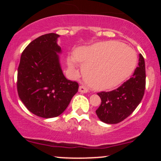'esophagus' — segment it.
I'll use <instances>...</instances> for the list:
<instances>
[{
	"instance_id": "obj_1",
	"label": "esophagus",
	"mask_w": 161,
	"mask_h": 161,
	"mask_svg": "<svg viewBox=\"0 0 161 161\" xmlns=\"http://www.w3.org/2000/svg\"><path fill=\"white\" fill-rule=\"evenodd\" d=\"M79 92L81 93H87L88 92V88L85 86H80L79 88Z\"/></svg>"
}]
</instances>
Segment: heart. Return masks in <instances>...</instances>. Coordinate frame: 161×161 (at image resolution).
<instances>
[{
  "mask_svg": "<svg viewBox=\"0 0 161 161\" xmlns=\"http://www.w3.org/2000/svg\"><path fill=\"white\" fill-rule=\"evenodd\" d=\"M136 54L129 46L115 41L100 42L79 47L67 58L68 66L75 69L76 61L82 64L86 82L96 90L114 88L134 71Z\"/></svg>",
  "mask_w": 161,
  "mask_h": 161,
  "instance_id": "1",
  "label": "heart"
}]
</instances>
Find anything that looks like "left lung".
Returning <instances> with one entry per match:
<instances>
[{
  "label": "left lung",
  "instance_id": "1",
  "mask_svg": "<svg viewBox=\"0 0 161 161\" xmlns=\"http://www.w3.org/2000/svg\"><path fill=\"white\" fill-rule=\"evenodd\" d=\"M145 60L140 53L138 66L129 80L111 92L97 93L101 103L96 114L100 120L108 124H116L132 114L145 94Z\"/></svg>",
  "mask_w": 161,
  "mask_h": 161
}]
</instances>
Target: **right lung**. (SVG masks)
<instances>
[{
	"mask_svg": "<svg viewBox=\"0 0 161 161\" xmlns=\"http://www.w3.org/2000/svg\"><path fill=\"white\" fill-rule=\"evenodd\" d=\"M60 36L49 33L33 40L22 53L17 73V92L22 102L35 115L56 117L77 93L79 84L63 73L57 45Z\"/></svg>",
	"mask_w": 161,
	"mask_h": 161,
	"instance_id": "add662e5",
	"label": "right lung"
}]
</instances>
